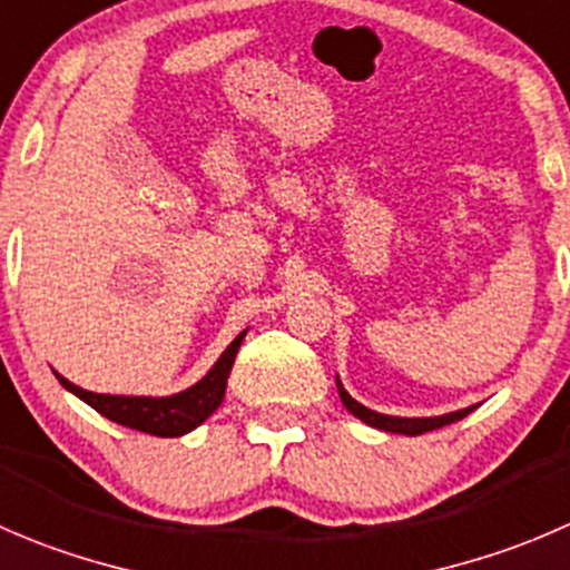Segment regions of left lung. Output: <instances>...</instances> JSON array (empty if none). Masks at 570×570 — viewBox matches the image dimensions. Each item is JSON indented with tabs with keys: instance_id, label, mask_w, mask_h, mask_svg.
<instances>
[{
	"instance_id": "left-lung-1",
	"label": "left lung",
	"mask_w": 570,
	"mask_h": 570,
	"mask_svg": "<svg viewBox=\"0 0 570 570\" xmlns=\"http://www.w3.org/2000/svg\"><path fill=\"white\" fill-rule=\"evenodd\" d=\"M336 390H340V397H342V403L347 406V412L356 414L358 420H364V423L373 425V429H381V432L409 434V438H417V434L434 432V429H443V425L456 423V420L468 417V414L476 409V406H468V409H460V412L440 414V417H392V414H379V412H373V409L362 406L358 401H353V397L345 392V386L340 384V379H336Z\"/></svg>"
}]
</instances>
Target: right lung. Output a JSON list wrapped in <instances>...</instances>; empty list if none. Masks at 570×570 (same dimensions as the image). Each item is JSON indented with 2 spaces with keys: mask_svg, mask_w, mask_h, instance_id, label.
<instances>
[{
  "mask_svg": "<svg viewBox=\"0 0 570 570\" xmlns=\"http://www.w3.org/2000/svg\"><path fill=\"white\" fill-rule=\"evenodd\" d=\"M245 334L247 331H242V334L230 342L228 351H225L223 356H219V362L208 370L206 379H200L195 386L169 397L97 395V392L80 390V386L60 379V375L58 379L66 390L75 392L80 401H86L88 406L97 409L99 414H105V417L114 420V423L136 429V432L156 434V438H180V434L197 429V425H200L208 414H214V409L223 403L225 384H228L230 367H234V358L236 353H239Z\"/></svg>",
  "mask_w": 570,
  "mask_h": 570,
  "instance_id": "right-lung-1",
  "label": "right lung"
}]
</instances>
